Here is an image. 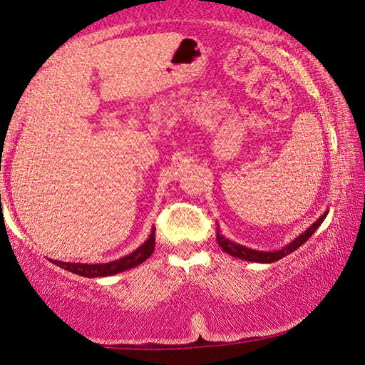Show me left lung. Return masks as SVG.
<instances>
[{"instance_id":"8db88e82","label":"left lung","mask_w":365,"mask_h":365,"mask_svg":"<svg viewBox=\"0 0 365 365\" xmlns=\"http://www.w3.org/2000/svg\"><path fill=\"white\" fill-rule=\"evenodd\" d=\"M327 214L329 211H325L320 217L314 222V224L307 228L304 233H301L298 238H294L292 243H288L287 246H283L282 250L279 251H256V250H251V248H246V246H242L238 243L232 242V240L225 238L224 235H220V230L217 227V243L222 250H224L227 255H230L233 257H240V259H245V261H250V262H262V264H270V262H275L279 261V259L285 257L289 252H293L294 250H298L301 245H304L309 237H312V233L317 230L319 225L322 224L324 219L327 217Z\"/></svg>"}]
</instances>
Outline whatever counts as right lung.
<instances>
[{
	"label": "right lung",
	"mask_w": 365,
	"mask_h": 365,
	"mask_svg": "<svg viewBox=\"0 0 365 365\" xmlns=\"http://www.w3.org/2000/svg\"><path fill=\"white\" fill-rule=\"evenodd\" d=\"M153 228L150 237H148L146 242L140 246V248L135 250L130 255L123 256L117 261L113 262H106V264H80V262H63V261H49L54 262L59 267H63L64 270H69L72 274L82 275V277H88V279H95V277H109L114 274H119V272H125L128 269H133L140 265L141 262H145L148 257L153 255L154 246H156V235H154Z\"/></svg>",
	"instance_id": "obj_1"
}]
</instances>
